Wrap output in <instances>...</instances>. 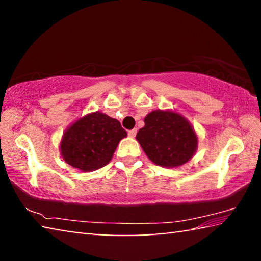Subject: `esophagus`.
<instances>
[{"instance_id":"1","label":"esophagus","mask_w":261,"mask_h":261,"mask_svg":"<svg viewBox=\"0 0 261 261\" xmlns=\"http://www.w3.org/2000/svg\"><path fill=\"white\" fill-rule=\"evenodd\" d=\"M127 135H129V137H131V138H135L136 135H137V129L130 130L129 132H127Z\"/></svg>"}]
</instances>
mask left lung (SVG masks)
Segmentation results:
<instances>
[{
  "label": "left lung",
  "mask_w": 261,
  "mask_h": 261,
  "mask_svg": "<svg viewBox=\"0 0 261 261\" xmlns=\"http://www.w3.org/2000/svg\"><path fill=\"white\" fill-rule=\"evenodd\" d=\"M137 140L146 155L161 167H178L196 152L197 136L190 123L177 113L155 110L145 117Z\"/></svg>",
  "instance_id": "obj_1"
}]
</instances>
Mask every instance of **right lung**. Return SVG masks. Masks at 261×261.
Returning <instances> with one entry per match:
<instances>
[{"instance_id": "right-lung-1", "label": "right lung", "mask_w": 261, "mask_h": 261, "mask_svg": "<svg viewBox=\"0 0 261 261\" xmlns=\"http://www.w3.org/2000/svg\"><path fill=\"white\" fill-rule=\"evenodd\" d=\"M126 131L121 123L102 113L81 118L65 131L61 153L68 165L83 171L105 167Z\"/></svg>"}]
</instances>
